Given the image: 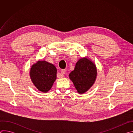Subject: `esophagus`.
<instances>
[{"label":"esophagus","instance_id":"esophagus-1","mask_svg":"<svg viewBox=\"0 0 133 133\" xmlns=\"http://www.w3.org/2000/svg\"><path fill=\"white\" fill-rule=\"evenodd\" d=\"M66 71V69H62V70H61V74H59V75H58L57 77H58V78H63V77H64V74H65Z\"/></svg>","mask_w":133,"mask_h":133}]
</instances>
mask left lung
Returning a JSON list of instances; mask_svg holds the SVG:
<instances>
[{
	"label": "left lung",
	"instance_id": "1",
	"mask_svg": "<svg viewBox=\"0 0 133 133\" xmlns=\"http://www.w3.org/2000/svg\"><path fill=\"white\" fill-rule=\"evenodd\" d=\"M97 76L95 64L86 58L80 59L75 69L69 74V78L79 94L87 91L94 84Z\"/></svg>",
	"mask_w": 133,
	"mask_h": 133
}]
</instances>
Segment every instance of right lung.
<instances>
[{"label": "right lung", "instance_id": "add662e5", "mask_svg": "<svg viewBox=\"0 0 133 133\" xmlns=\"http://www.w3.org/2000/svg\"><path fill=\"white\" fill-rule=\"evenodd\" d=\"M57 69L52 64L38 61L31 68L30 76L34 85L39 90L47 92L56 79Z\"/></svg>", "mask_w": 133, "mask_h": 133}]
</instances>
